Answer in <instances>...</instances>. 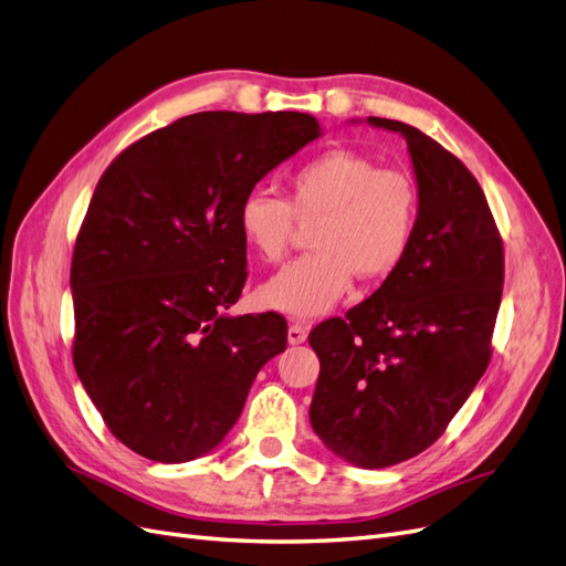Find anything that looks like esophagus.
I'll use <instances>...</instances> for the list:
<instances>
[{"label":"esophagus","instance_id":"esophagus-1","mask_svg":"<svg viewBox=\"0 0 566 566\" xmlns=\"http://www.w3.org/2000/svg\"><path fill=\"white\" fill-rule=\"evenodd\" d=\"M306 339V328L304 325H300V323H293L287 328V342L290 345H302V342Z\"/></svg>","mask_w":566,"mask_h":566}]
</instances>
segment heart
Masks as SVG:
<instances>
[{
    "label": "heart",
    "mask_w": 566,
    "mask_h": 566,
    "mask_svg": "<svg viewBox=\"0 0 566 566\" xmlns=\"http://www.w3.org/2000/svg\"><path fill=\"white\" fill-rule=\"evenodd\" d=\"M418 188L399 169L356 150L333 148L290 175V202L266 188H252L238 205L243 241L264 262H281L295 224L318 221L312 245L260 287L269 310L295 318L325 314L347 295L354 276L375 283L403 262L418 224Z\"/></svg>",
    "instance_id": "obj_1"
}]
</instances>
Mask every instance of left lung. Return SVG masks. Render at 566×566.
Segmentation results:
<instances>
[{"label": "left lung", "instance_id": "obj_1", "mask_svg": "<svg viewBox=\"0 0 566 566\" xmlns=\"http://www.w3.org/2000/svg\"><path fill=\"white\" fill-rule=\"evenodd\" d=\"M366 123L406 139L418 224L397 271L347 318L312 331L321 373L310 420L331 453L380 470L434 443L484 375L503 243L484 191L455 156L399 119Z\"/></svg>", "mask_w": 566, "mask_h": 566}]
</instances>
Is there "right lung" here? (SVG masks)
I'll return each mask as SVG.
<instances>
[{"instance_id":"1","label":"right lung","mask_w":566,"mask_h":566,"mask_svg":"<svg viewBox=\"0 0 566 566\" xmlns=\"http://www.w3.org/2000/svg\"><path fill=\"white\" fill-rule=\"evenodd\" d=\"M321 134L310 113H196L132 144L101 177L71 269L73 361L132 451L208 455L256 373L285 352L281 314H227L248 279L238 205Z\"/></svg>"}]
</instances>
